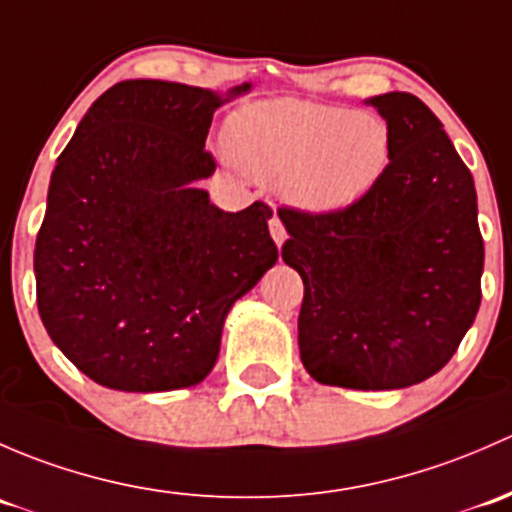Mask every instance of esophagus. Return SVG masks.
I'll return each instance as SVG.
<instances>
[{"label":"esophagus","instance_id":"1","mask_svg":"<svg viewBox=\"0 0 512 512\" xmlns=\"http://www.w3.org/2000/svg\"><path fill=\"white\" fill-rule=\"evenodd\" d=\"M268 229H271V236L273 241H276V246H281L283 241H286V226H283V221L273 214L271 221H268Z\"/></svg>","mask_w":512,"mask_h":512}]
</instances>
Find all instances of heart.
Listing matches in <instances>:
<instances>
[{"mask_svg":"<svg viewBox=\"0 0 512 512\" xmlns=\"http://www.w3.org/2000/svg\"><path fill=\"white\" fill-rule=\"evenodd\" d=\"M226 145L246 175L281 182L288 202L310 214L357 204L392 160V130L382 115L295 98L241 108L229 120Z\"/></svg>","mask_w":512,"mask_h":512,"instance_id":"heart-1","label":"heart"}]
</instances>
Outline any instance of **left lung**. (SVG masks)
Instances as JSON below:
<instances>
[{"label":"left lung","mask_w":512,"mask_h":512,"mask_svg":"<svg viewBox=\"0 0 512 512\" xmlns=\"http://www.w3.org/2000/svg\"><path fill=\"white\" fill-rule=\"evenodd\" d=\"M392 130L377 187L333 214L278 209L281 256L303 278L300 360L320 384L402 389L436 374L481 305L471 170L412 93L367 100Z\"/></svg>","instance_id":"1"}]
</instances>
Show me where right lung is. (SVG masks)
Masks as SVG:
<instances>
[{
	"mask_svg": "<svg viewBox=\"0 0 512 512\" xmlns=\"http://www.w3.org/2000/svg\"><path fill=\"white\" fill-rule=\"evenodd\" d=\"M226 96L184 83L120 81L88 108L51 175L36 236L41 323L93 382L120 392L199 384L231 305L278 261L271 207L221 212L194 187Z\"/></svg>",
	"mask_w": 512,
	"mask_h": 512,
	"instance_id": "1",
	"label": "right lung"
}]
</instances>
